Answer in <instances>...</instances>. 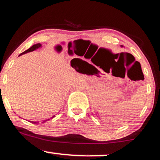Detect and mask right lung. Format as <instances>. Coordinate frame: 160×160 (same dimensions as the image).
<instances>
[{"mask_svg": "<svg viewBox=\"0 0 160 160\" xmlns=\"http://www.w3.org/2000/svg\"><path fill=\"white\" fill-rule=\"evenodd\" d=\"M40 47H41V44H40V43H37V44L33 45V46H32V47H30V48L28 49V50L25 51H24L23 53H21V54H19V56H21V55H22V54H24V53H28V52H31V51H35V50H36V49L40 48ZM46 121H43V122H46ZM31 122L34 123V124H36V123H38V122H33V121H32V122Z\"/></svg>", "mask_w": 160, "mask_h": 160, "instance_id": "obj_1", "label": "right lung"}]
</instances>
